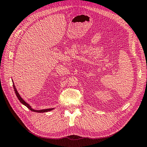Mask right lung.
Returning <instances> with one entry per match:
<instances>
[{
  "label": "right lung",
  "mask_w": 147,
  "mask_h": 147,
  "mask_svg": "<svg viewBox=\"0 0 147 147\" xmlns=\"http://www.w3.org/2000/svg\"><path fill=\"white\" fill-rule=\"evenodd\" d=\"M13 90H14V91H15V93L16 94V96H17V97H18V98L19 99V100L20 101V103H21L22 104H23L24 105H25L26 107L27 108H28L30 110H31L32 111H34V112H37V113H45V112H48L49 111L53 110V109H54V108H49V109H44V110H34V109H32L31 108V107H30V106L28 103H26V102L21 97H20L19 93H18V91H17V90H16V86H15V85H14V83H13Z\"/></svg>",
  "instance_id": "obj_1"
}]
</instances>
